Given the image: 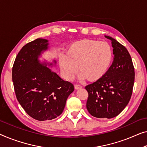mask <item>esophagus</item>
<instances>
[{
    "label": "esophagus",
    "instance_id": "obj_1",
    "mask_svg": "<svg viewBox=\"0 0 147 147\" xmlns=\"http://www.w3.org/2000/svg\"><path fill=\"white\" fill-rule=\"evenodd\" d=\"M82 88V86H80L79 84H75L74 85V89L76 90H78V89H80Z\"/></svg>",
    "mask_w": 147,
    "mask_h": 147
}]
</instances>
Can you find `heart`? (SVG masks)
Instances as JSON below:
<instances>
[{"instance_id":"b5f03b06","label":"heart","mask_w":147,"mask_h":147,"mask_svg":"<svg viewBox=\"0 0 147 147\" xmlns=\"http://www.w3.org/2000/svg\"><path fill=\"white\" fill-rule=\"evenodd\" d=\"M113 58V49L109 43L82 39L69 45L65 56L59 57V63L65 79L71 80L78 67L80 78L96 82L108 73Z\"/></svg>"}]
</instances>
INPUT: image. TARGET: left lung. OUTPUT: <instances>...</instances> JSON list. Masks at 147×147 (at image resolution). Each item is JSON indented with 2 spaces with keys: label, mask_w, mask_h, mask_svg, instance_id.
Segmentation results:
<instances>
[{
  "label": "left lung",
  "mask_w": 147,
  "mask_h": 147,
  "mask_svg": "<svg viewBox=\"0 0 147 147\" xmlns=\"http://www.w3.org/2000/svg\"><path fill=\"white\" fill-rule=\"evenodd\" d=\"M114 55L108 73L101 79L88 84L86 108L94 117L113 118L119 114L128 104L132 95L135 69L127 49L111 37Z\"/></svg>",
  "instance_id": "1"
}]
</instances>
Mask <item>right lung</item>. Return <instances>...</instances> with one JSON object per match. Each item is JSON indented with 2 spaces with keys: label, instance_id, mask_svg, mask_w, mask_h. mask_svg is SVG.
Listing matches in <instances>:
<instances>
[{
  "label": "right lung",
  "instance_id": "obj_1",
  "mask_svg": "<svg viewBox=\"0 0 147 147\" xmlns=\"http://www.w3.org/2000/svg\"><path fill=\"white\" fill-rule=\"evenodd\" d=\"M48 40L38 38L27 43L17 55L12 67V81L18 101L26 112L38 121L51 120L63 111L69 96L74 91L72 83L63 80L38 59L48 49Z\"/></svg>",
  "mask_w": 147,
  "mask_h": 147
}]
</instances>
